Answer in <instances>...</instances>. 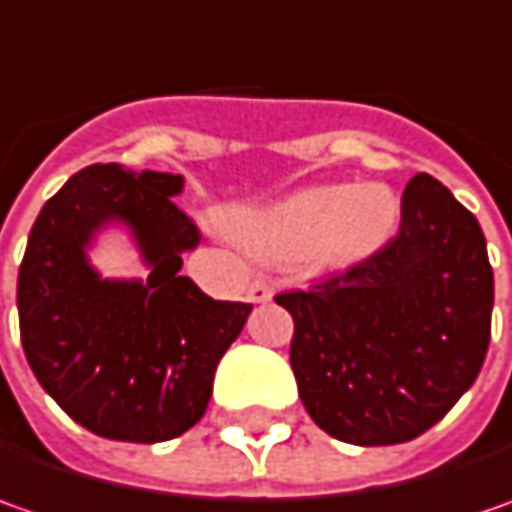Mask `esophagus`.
I'll list each match as a JSON object with an SVG mask.
<instances>
[{
	"label": "esophagus",
	"mask_w": 512,
	"mask_h": 512,
	"mask_svg": "<svg viewBox=\"0 0 512 512\" xmlns=\"http://www.w3.org/2000/svg\"><path fill=\"white\" fill-rule=\"evenodd\" d=\"M247 299H250L253 305H265V302L273 299V285L265 282V279H256V282L250 285V290H247Z\"/></svg>",
	"instance_id": "esophagus-1"
}]
</instances>
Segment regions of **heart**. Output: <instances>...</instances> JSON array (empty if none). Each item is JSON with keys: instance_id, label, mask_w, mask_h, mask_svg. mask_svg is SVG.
<instances>
[{"instance_id": "heart-1", "label": "heart", "mask_w": 512, "mask_h": 512, "mask_svg": "<svg viewBox=\"0 0 512 512\" xmlns=\"http://www.w3.org/2000/svg\"><path fill=\"white\" fill-rule=\"evenodd\" d=\"M399 210L396 193L384 185H319L259 213L236 216L233 233L262 259L350 265L393 236Z\"/></svg>"}]
</instances>
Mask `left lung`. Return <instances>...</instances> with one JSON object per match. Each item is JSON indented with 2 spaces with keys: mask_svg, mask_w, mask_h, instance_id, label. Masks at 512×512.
<instances>
[{
  "mask_svg": "<svg viewBox=\"0 0 512 512\" xmlns=\"http://www.w3.org/2000/svg\"><path fill=\"white\" fill-rule=\"evenodd\" d=\"M310 419L347 444L410 442L476 382L490 344L493 267L476 216L416 173L399 233L359 265L279 293Z\"/></svg>",
  "mask_w": 512,
  "mask_h": 512,
  "instance_id": "1",
  "label": "left lung"
}]
</instances>
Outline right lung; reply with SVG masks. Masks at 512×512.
<instances>
[{
  "label": "right lung",
  "instance_id": "right-lung-1",
  "mask_svg": "<svg viewBox=\"0 0 512 512\" xmlns=\"http://www.w3.org/2000/svg\"><path fill=\"white\" fill-rule=\"evenodd\" d=\"M182 176L122 165L73 173L30 227L16 307L30 370L90 433L153 444L205 416L213 373L253 305L216 302L182 276L199 227L173 196ZM122 221L149 279L102 280L87 262L95 230Z\"/></svg>",
  "mask_w": 512,
  "mask_h": 512
}]
</instances>
